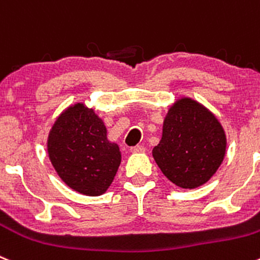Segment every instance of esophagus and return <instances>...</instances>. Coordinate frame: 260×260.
<instances>
[{"label":"esophagus","instance_id":"obj_1","mask_svg":"<svg viewBox=\"0 0 260 260\" xmlns=\"http://www.w3.org/2000/svg\"><path fill=\"white\" fill-rule=\"evenodd\" d=\"M131 152H133V154H142V152H145V147L137 145V146L131 147Z\"/></svg>","mask_w":260,"mask_h":260}]
</instances>
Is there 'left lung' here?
I'll return each mask as SVG.
<instances>
[{"instance_id": "left-lung-1", "label": "left lung", "mask_w": 260, "mask_h": 260, "mask_svg": "<svg viewBox=\"0 0 260 260\" xmlns=\"http://www.w3.org/2000/svg\"><path fill=\"white\" fill-rule=\"evenodd\" d=\"M225 147L227 138L217 116L196 100L181 97L164 118L161 140L152 156L169 181L191 190L214 176Z\"/></svg>"}]
</instances>
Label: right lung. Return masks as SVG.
I'll list each match as a JSON object with an SVG mask.
<instances>
[{
	"mask_svg": "<svg viewBox=\"0 0 260 260\" xmlns=\"http://www.w3.org/2000/svg\"><path fill=\"white\" fill-rule=\"evenodd\" d=\"M47 152L60 178L87 196L105 193L122 161L119 146L108 140L103 119L83 103L57 116L48 133Z\"/></svg>",
	"mask_w": 260,
	"mask_h": 260,
	"instance_id": "right-lung-1",
	"label": "right lung"
}]
</instances>
